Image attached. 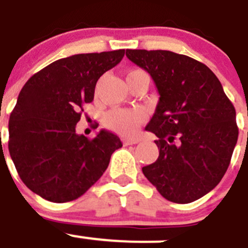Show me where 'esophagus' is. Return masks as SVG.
I'll return each instance as SVG.
<instances>
[{
    "instance_id": "obj_1",
    "label": "esophagus",
    "mask_w": 248,
    "mask_h": 248,
    "mask_svg": "<svg viewBox=\"0 0 248 248\" xmlns=\"http://www.w3.org/2000/svg\"><path fill=\"white\" fill-rule=\"evenodd\" d=\"M139 142H140L139 139H124V146L136 145V143H139Z\"/></svg>"
}]
</instances>
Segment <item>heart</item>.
Instances as JSON below:
<instances>
[{
	"instance_id": "1",
	"label": "heart",
	"mask_w": 248,
	"mask_h": 248,
	"mask_svg": "<svg viewBox=\"0 0 248 248\" xmlns=\"http://www.w3.org/2000/svg\"><path fill=\"white\" fill-rule=\"evenodd\" d=\"M136 72V71H135ZM132 73V72H131ZM143 120V115L139 109H112L105 118L106 126L116 132L130 136L136 132Z\"/></svg>"
}]
</instances>
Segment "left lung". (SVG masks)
<instances>
[{"label": "left lung", "mask_w": 248, "mask_h": 248, "mask_svg": "<svg viewBox=\"0 0 248 248\" xmlns=\"http://www.w3.org/2000/svg\"><path fill=\"white\" fill-rule=\"evenodd\" d=\"M126 56L150 73L160 93L146 126L160 155L143 175L169 201L201 199L222 180L237 143L233 105L216 75L188 56L162 49H127Z\"/></svg>", "instance_id": "8db88e82"}]
</instances>
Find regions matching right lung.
Here are the masks:
<instances>
[{"label": "right lung", "instance_id": "add662e5", "mask_svg": "<svg viewBox=\"0 0 248 248\" xmlns=\"http://www.w3.org/2000/svg\"><path fill=\"white\" fill-rule=\"evenodd\" d=\"M124 49L57 60L25 83L8 122V151L23 184L47 201H73L100 180L121 140L106 130L77 135L83 105Z\"/></svg>", "mask_w": 248, "mask_h": 248}]
</instances>
